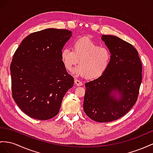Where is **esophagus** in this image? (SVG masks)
Here are the masks:
<instances>
[{
	"label": "esophagus",
	"instance_id": "34e87169",
	"mask_svg": "<svg viewBox=\"0 0 153 153\" xmlns=\"http://www.w3.org/2000/svg\"><path fill=\"white\" fill-rule=\"evenodd\" d=\"M75 83H76V85L77 86L83 85V83H82L81 81H79V80H77V79H75Z\"/></svg>",
	"mask_w": 153,
	"mask_h": 153
}]
</instances>
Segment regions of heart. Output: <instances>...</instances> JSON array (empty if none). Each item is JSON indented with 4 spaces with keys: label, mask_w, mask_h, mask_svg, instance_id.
Segmentation results:
<instances>
[{
    "label": "heart",
    "mask_w": 153,
    "mask_h": 153,
    "mask_svg": "<svg viewBox=\"0 0 153 153\" xmlns=\"http://www.w3.org/2000/svg\"><path fill=\"white\" fill-rule=\"evenodd\" d=\"M61 58L65 68L69 71L79 62L80 66L74 71L75 75L96 79L107 71L112 56L107 47L101 46L88 37H82L74 42L73 50L69 48L62 49Z\"/></svg>",
    "instance_id": "b5f03b06"
}]
</instances>
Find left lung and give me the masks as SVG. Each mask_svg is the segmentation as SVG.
I'll list each match as a JSON object with an SVG mask.
<instances>
[{
    "label": "left lung",
    "mask_w": 153,
    "mask_h": 153,
    "mask_svg": "<svg viewBox=\"0 0 153 153\" xmlns=\"http://www.w3.org/2000/svg\"><path fill=\"white\" fill-rule=\"evenodd\" d=\"M112 56L102 76L85 83L83 109L97 122H110L131 110L138 99L142 65L138 51L130 43L114 36L101 37Z\"/></svg>",
    "instance_id": "8db88e82"
}]
</instances>
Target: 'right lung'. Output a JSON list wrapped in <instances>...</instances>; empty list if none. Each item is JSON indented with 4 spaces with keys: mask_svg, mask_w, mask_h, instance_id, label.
I'll list each match as a JSON object with an SVG mask.
<instances>
[{
    "mask_svg": "<svg viewBox=\"0 0 153 153\" xmlns=\"http://www.w3.org/2000/svg\"><path fill=\"white\" fill-rule=\"evenodd\" d=\"M71 37L68 30L45 29L30 34L15 51L10 65L12 96L32 118L56 116L66 92L73 87L74 78L61 58Z\"/></svg>",
    "mask_w": 153,
    "mask_h": 153,
    "instance_id": "add662e5",
    "label": "right lung"
}]
</instances>
